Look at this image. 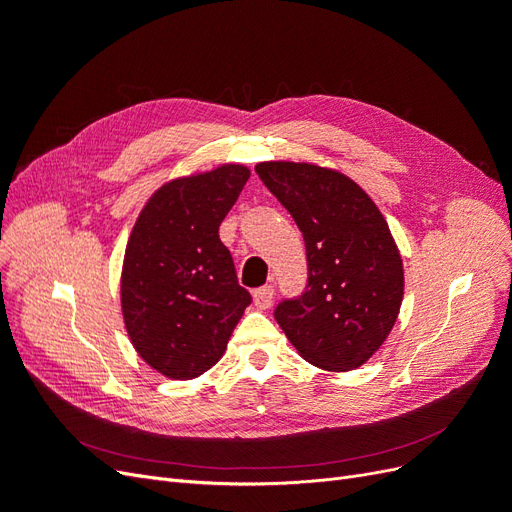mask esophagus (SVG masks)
I'll return each mask as SVG.
<instances>
[{"label":"esophagus","mask_w":512,"mask_h":512,"mask_svg":"<svg viewBox=\"0 0 512 512\" xmlns=\"http://www.w3.org/2000/svg\"><path fill=\"white\" fill-rule=\"evenodd\" d=\"M273 294H275L273 286H262V288L254 290V305H256L258 309H267V307H271V303H273Z\"/></svg>","instance_id":"obj_1"}]
</instances>
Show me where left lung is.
<instances>
[{
	"instance_id": "8db88e82",
	"label": "left lung",
	"mask_w": 512,
	"mask_h": 512,
	"mask_svg": "<svg viewBox=\"0 0 512 512\" xmlns=\"http://www.w3.org/2000/svg\"><path fill=\"white\" fill-rule=\"evenodd\" d=\"M260 181L303 232L307 286L275 320L307 363L363 365L389 337L404 299V265L391 230L359 185L331 168L262 162Z\"/></svg>"
}]
</instances>
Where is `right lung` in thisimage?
Instances as JSON below:
<instances>
[{
	"label": "right lung",
	"mask_w": 512,
	"mask_h": 512,
	"mask_svg": "<svg viewBox=\"0 0 512 512\" xmlns=\"http://www.w3.org/2000/svg\"><path fill=\"white\" fill-rule=\"evenodd\" d=\"M250 170L224 164L175 179L138 215L121 271L132 346L166 378L190 380L222 359L252 294L239 286L220 224Z\"/></svg>",
	"instance_id": "right-lung-1"
}]
</instances>
